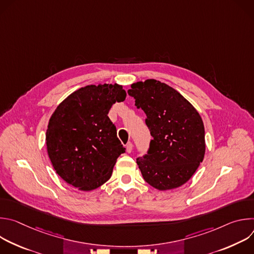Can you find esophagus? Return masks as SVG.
Listing matches in <instances>:
<instances>
[{
	"instance_id": "obj_1",
	"label": "esophagus",
	"mask_w": 254,
	"mask_h": 254,
	"mask_svg": "<svg viewBox=\"0 0 254 254\" xmlns=\"http://www.w3.org/2000/svg\"><path fill=\"white\" fill-rule=\"evenodd\" d=\"M126 149H127V153H131V151H132V143H131L130 141L127 143Z\"/></svg>"
}]
</instances>
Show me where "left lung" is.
Masks as SVG:
<instances>
[{
  "label": "left lung",
  "instance_id": "obj_1",
  "mask_svg": "<svg viewBox=\"0 0 254 254\" xmlns=\"http://www.w3.org/2000/svg\"><path fill=\"white\" fill-rule=\"evenodd\" d=\"M127 93L147 116L153 139L148 154L136 159L152 187L172 190L194 175L205 155V129L196 108L176 89L156 79L138 81Z\"/></svg>",
  "mask_w": 254,
  "mask_h": 254
}]
</instances>
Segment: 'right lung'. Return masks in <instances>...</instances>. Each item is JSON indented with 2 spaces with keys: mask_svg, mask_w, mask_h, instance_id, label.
Instances as JSON below:
<instances>
[{
  "mask_svg": "<svg viewBox=\"0 0 254 254\" xmlns=\"http://www.w3.org/2000/svg\"><path fill=\"white\" fill-rule=\"evenodd\" d=\"M126 96L117 83L87 85L57 106L49 120L46 146L54 170L67 184L91 191L111 178L126 149L107 115Z\"/></svg>",
  "mask_w": 254,
  "mask_h": 254,
  "instance_id": "1",
  "label": "right lung"
}]
</instances>
